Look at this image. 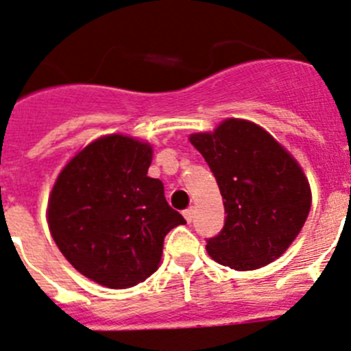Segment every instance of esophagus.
Instances as JSON below:
<instances>
[{
  "label": "esophagus",
  "instance_id": "1",
  "mask_svg": "<svg viewBox=\"0 0 351 351\" xmlns=\"http://www.w3.org/2000/svg\"><path fill=\"white\" fill-rule=\"evenodd\" d=\"M182 215H184V219L188 221V223H191L193 215H195V208L188 207V208H186V210H182Z\"/></svg>",
  "mask_w": 351,
  "mask_h": 351
}]
</instances>
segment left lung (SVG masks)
<instances>
[{
    "instance_id": "8db88e82",
    "label": "left lung",
    "mask_w": 351,
    "mask_h": 351,
    "mask_svg": "<svg viewBox=\"0 0 351 351\" xmlns=\"http://www.w3.org/2000/svg\"><path fill=\"white\" fill-rule=\"evenodd\" d=\"M210 167L224 200V226L207 239L223 266L247 271L287 250L311 205L308 179L268 132L245 120L223 121L212 134L189 137Z\"/></svg>"
}]
</instances>
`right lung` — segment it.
Wrapping results in <instances>:
<instances>
[{
  "label": "right lung",
  "mask_w": 351,
  "mask_h": 351,
  "mask_svg": "<svg viewBox=\"0 0 351 351\" xmlns=\"http://www.w3.org/2000/svg\"><path fill=\"white\" fill-rule=\"evenodd\" d=\"M149 144L125 136L94 141L71 160L51 189L48 226L82 275L127 289L156 271L163 239L184 217L165 200L163 182L147 178Z\"/></svg>",
  "instance_id": "right-lung-1"
}]
</instances>
